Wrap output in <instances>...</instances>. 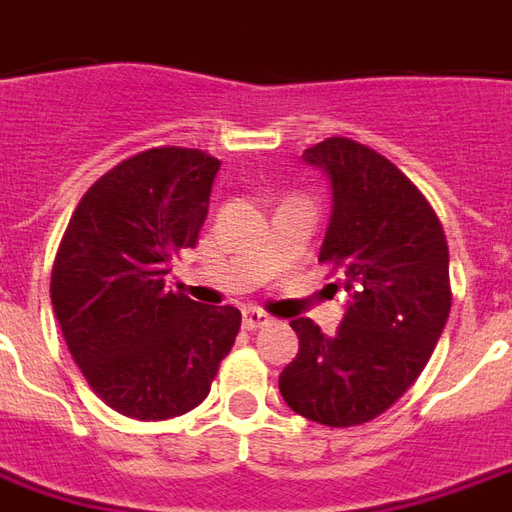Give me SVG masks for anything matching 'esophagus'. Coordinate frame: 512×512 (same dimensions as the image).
<instances>
[{"mask_svg":"<svg viewBox=\"0 0 512 512\" xmlns=\"http://www.w3.org/2000/svg\"><path fill=\"white\" fill-rule=\"evenodd\" d=\"M271 318L263 313V310H257V307H246L244 310V330H260V327H266Z\"/></svg>","mask_w":512,"mask_h":512,"instance_id":"esophagus-1","label":"esophagus"}]
</instances>
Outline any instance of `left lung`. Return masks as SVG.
I'll list each match as a JSON object with an SVG mask.
<instances>
[{
	"mask_svg": "<svg viewBox=\"0 0 512 512\" xmlns=\"http://www.w3.org/2000/svg\"><path fill=\"white\" fill-rule=\"evenodd\" d=\"M302 160L330 185L318 263L341 271L349 299L335 335L293 318L299 355L280 393L310 421L355 427L385 413L427 366L452 307L449 249L427 199L374 149L327 138Z\"/></svg>",
	"mask_w": 512,
	"mask_h": 512,
	"instance_id": "8db88e82",
	"label": "left lung"
}]
</instances>
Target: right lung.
<instances>
[{"instance_id":"obj_1","label":"right lung","mask_w":512,"mask_h":512,"mask_svg":"<svg viewBox=\"0 0 512 512\" xmlns=\"http://www.w3.org/2000/svg\"><path fill=\"white\" fill-rule=\"evenodd\" d=\"M221 160L160 146L96 180L52 268V307L74 363L121 416L163 421L194 410L241 330L232 305L166 288L194 249Z\"/></svg>"}]
</instances>
